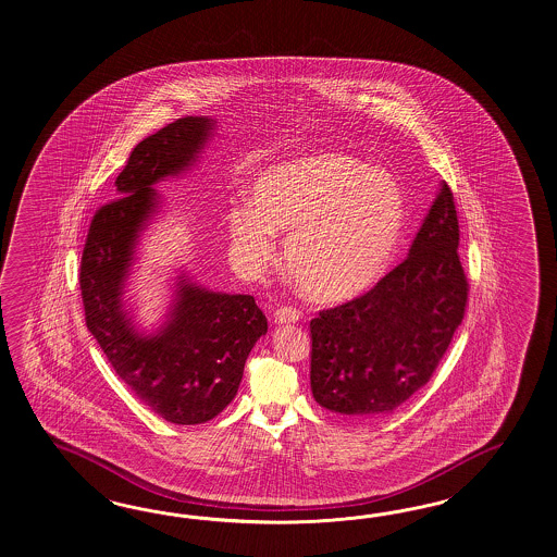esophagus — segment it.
<instances>
[{"mask_svg":"<svg viewBox=\"0 0 557 557\" xmlns=\"http://www.w3.org/2000/svg\"><path fill=\"white\" fill-rule=\"evenodd\" d=\"M300 319L299 309H295V307H278L276 311H274V323H278V325H286V323H297Z\"/></svg>","mask_w":557,"mask_h":557,"instance_id":"1","label":"esophagus"}]
</instances>
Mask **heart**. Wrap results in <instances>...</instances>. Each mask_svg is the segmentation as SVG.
<instances>
[{
  "instance_id": "heart-1",
  "label": "heart",
  "mask_w": 557,
  "mask_h": 557,
  "mask_svg": "<svg viewBox=\"0 0 557 557\" xmlns=\"http://www.w3.org/2000/svg\"><path fill=\"white\" fill-rule=\"evenodd\" d=\"M250 206L228 212L232 243L246 262L260 264L286 238L288 276L305 297L345 300L363 293L384 272L406 222L396 177L366 168L354 156L319 151L260 172Z\"/></svg>"
}]
</instances>
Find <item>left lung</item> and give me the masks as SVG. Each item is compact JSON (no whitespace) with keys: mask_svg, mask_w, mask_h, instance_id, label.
I'll return each instance as SVG.
<instances>
[{"mask_svg":"<svg viewBox=\"0 0 557 557\" xmlns=\"http://www.w3.org/2000/svg\"><path fill=\"white\" fill-rule=\"evenodd\" d=\"M444 182L408 257L368 293L311 321V389L323 408L384 418L429 382L465 319L469 281Z\"/></svg>","mask_w":557,"mask_h":557,"instance_id":"8db88e82","label":"left lung"}]
</instances>
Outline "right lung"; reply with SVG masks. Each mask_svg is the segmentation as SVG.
Returning <instances> with one entry per match:
<instances>
[{"mask_svg":"<svg viewBox=\"0 0 557 557\" xmlns=\"http://www.w3.org/2000/svg\"><path fill=\"white\" fill-rule=\"evenodd\" d=\"M212 127L206 116H184L131 151L114 180L119 198L90 220L78 274L86 327L128 389L172 424H201L222 412L269 329L255 297L212 293L186 278L170 321L153 335L133 325L121 299L135 240L156 208L151 186L184 172Z\"/></svg>","mask_w":557,"mask_h":557,"instance_id":"add662e5","label":"right lung"}]
</instances>
